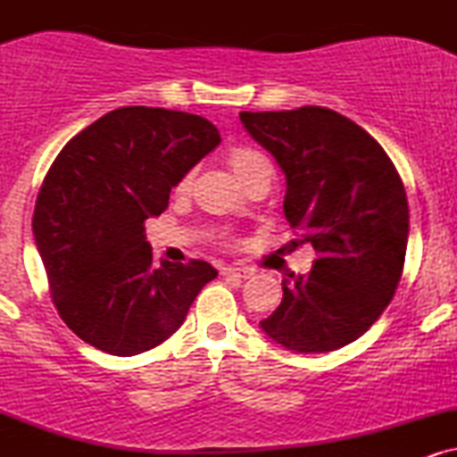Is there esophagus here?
I'll use <instances>...</instances> for the list:
<instances>
[{
  "label": "esophagus",
  "instance_id": "obj_1",
  "mask_svg": "<svg viewBox=\"0 0 457 457\" xmlns=\"http://www.w3.org/2000/svg\"><path fill=\"white\" fill-rule=\"evenodd\" d=\"M221 275L223 277H240V279H249V277L253 275V270L240 269V266H225V269H221Z\"/></svg>",
  "mask_w": 457,
  "mask_h": 457
}]
</instances>
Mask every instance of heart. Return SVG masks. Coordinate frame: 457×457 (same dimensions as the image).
<instances>
[{"label":"heart","instance_id":"1","mask_svg":"<svg viewBox=\"0 0 457 457\" xmlns=\"http://www.w3.org/2000/svg\"><path fill=\"white\" fill-rule=\"evenodd\" d=\"M228 162H229V167H232V171L236 174V178H238V180H245V178L249 176V174H253V171L258 170V167L269 165V162H266V159L260 154V152H255V150H251V148H234V150H229ZM188 180H191V176H185L178 187L187 188L188 187Z\"/></svg>","mask_w":457,"mask_h":457}]
</instances>
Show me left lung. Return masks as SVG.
<instances>
[{
  "mask_svg": "<svg viewBox=\"0 0 457 457\" xmlns=\"http://www.w3.org/2000/svg\"><path fill=\"white\" fill-rule=\"evenodd\" d=\"M240 122L286 176L283 214L318 260L281 281V305L260 322L298 354L359 339L391 303L408 245L402 178L380 144L324 107L240 113Z\"/></svg>",
  "mask_w": 457,
  "mask_h": 457,
  "instance_id": "left-lung-1",
  "label": "left lung"
}]
</instances>
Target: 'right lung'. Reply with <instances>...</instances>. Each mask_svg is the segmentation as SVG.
<instances>
[{
    "label": "right lung",
    "instance_id": "obj_1",
    "mask_svg": "<svg viewBox=\"0 0 457 457\" xmlns=\"http://www.w3.org/2000/svg\"><path fill=\"white\" fill-rule=\"evenodd\" d=\"M221 144L202 115L159 107L104 113L62 148L38 199L34 229L49 290L68 328L115 356L170 339L219 275L204 260L152 264L145 219Z\"/></svg>",
    "mask_w": 457,
    "mask_h": 457
}]
</instances>
